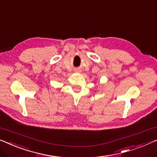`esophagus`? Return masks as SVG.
Returning a JSON list of instances; mask_svg holds the SVG:
<instances>
[{"label": "esophagus", "instance_id": "esophagus-1", "mask_svg": "<svg viewBox=\"0 0 157 157\" xmlns=\"http://www.w3.org/2000/svg\"><path fill=\"white\" fill-rule=\"evenodd\" d=\"M75 71H77V72H78V71H79V70H78V69H75Z\"/></svg>", "mask_w": 157, "mask_h": 157}]
</instances>
